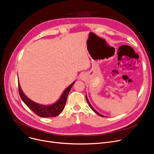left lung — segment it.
I'll return each instance as SVG.
<instances>
[{"mask_svg": "<svg viewBox=\"0 0 154 154\" xmlns=\"http://www.w3.org/2000/svg\"><path fill=\"white\" fill-rule=\"evenodd\" d=\"M85 98H86V100H87V102H88V103L89 104V106H90V108L92 109V110L95 113H96V114L97 115H99V116H102V117H104V116H103V115H102L101 114H100L99 112H98L96 110H95L94 109V108H93V107L91 106V104H90V103H89V100H88V97H87V95H86V96H85Z\"/></svg>", "mask_w": 154, "mask_h": 154, "instance_id": "left-lung-1", "label": "left lung"}]
</instances>
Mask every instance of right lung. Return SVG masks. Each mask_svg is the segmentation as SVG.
<instances>
[{
    "instance_id": "1",
    "label": "right lung",
    "mask_w": 154,
    "mask_h": 154,
    "mask_svg": "<svg viewBox=\"0 0 154 154\" xmlns=\"http://www.w3.org/2000/svg\"><path fill=\"white\" fill-rule=\"evenodd\" d=\"M75 82V81L72 82L69 86H68L67 88L65 89V91L62 93L61 97H60V99L56 103L51 105L46 106L32 101V100H31L24 94L21 88V86L19 85V83H18L19 93L20 97H21V99L23 100V101L31 110L34 112L36 115L43 118L54 117L59 115L63 111L65 105L66 104V99H67L69 93Z\"/></svg>"
}]
</instances>
